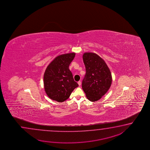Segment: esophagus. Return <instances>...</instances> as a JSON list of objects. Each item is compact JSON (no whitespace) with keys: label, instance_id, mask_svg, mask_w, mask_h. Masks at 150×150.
Masks as SVG:
<instances>
[{"label":"esophagus","instance_id":"obj_1","mask_svg":"<svg viewBox=\"0 0 150 150\" xmlns=\"http://www.w3.org/2000/svg\"><path fill=\"white\" fill-rule=\"evenodd\" d=\"M78 85H79V86H80V85H81V81H79L78 82Z\"/></svg>","mask_w":150,"mask_h":150}]
</instances>
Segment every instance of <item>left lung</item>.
Here are the masks:
<instances>
[{"mask_svg":"<svg viewBox=\"0 0 150 150\" xmlns=\"http://www.w3.org/2000/svg\"><path fill=\"white\" fill-rule=\"evenodd\" d=\"M83 58L86 74L83 80L82 88L89 101H96L107 92L111 86V72L105 61L96 53L85 52Z\"/></svg>","mask_w":150,"mask_h":150,"instance_id":"left-lung-1","label":"left lung"}]
</instances>
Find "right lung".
Masks as SVG:
<instances>
[{
  "instance_id": "obj_1",
  "label": "right lung",
  "mask_w": 150,
  "mask_h": 150,
  "mask_svg": "<svg viewBox=\"0 0 150 150\" xmlns=\"http://www.w3.org/2000/svg\"><path fill=\"white\" fill-rule=\"evenodd\" d=\"M75 55L74 52L59 55L46 68L43 76L44 88L51 100L64 102L79 86L69 69Z\"/></svg>"
}]
</instances>
